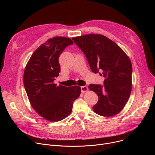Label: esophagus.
<instances>
[{
    "label": "esophagus",
    "instance_id": "esophagus-1",
    "mask_svg": "<svg viewBox=\"0 0 155 155\" xmlns=\"http://www.w3.org/2000/svg\"><path fill=\"white\" fill-rule=\"evenodd\" d=\"M87 90H88L87 86H81V93H84V92L87 91Z\"/></svg>",
    "mask_w": 155,
    "mask_h": 155
}]
</instances>
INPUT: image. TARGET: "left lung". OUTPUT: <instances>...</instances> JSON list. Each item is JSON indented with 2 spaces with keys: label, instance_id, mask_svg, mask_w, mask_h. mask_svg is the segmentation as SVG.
Returning a JSON list of instances; mask_svg holds the SVG:
<instances>
[{
  "label": "left lung",
  "instance_id": "8db88e82",
  "mask_svg": "<svg viewBox=\"0 0 155 155\" xmlns=\"http://www.w3.org/2000/svg\"><path fill=\"white\" fill-rule=\"evenodd\" d=\"M72 40L85 55L92 72L105 77L104 84L88 86L99 97L93 107L94 112L103 117L118 114L131 92L132 68L129 58L114 41L102 35L87 34Z\"/></svg>",
  "mask_w": 155,
  "mask_h": 155
}]
</instances>
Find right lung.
<instances>
[{"mask_svg":"<svg viewBox=\"0 0 155 155\" xmlns=\"http://www.w3.org/2000/svg\"><path fill=\"white\" fill-rule=\"evenodd\" d=\"M72 44L71 39L63 37L48 40L34 52L25 70L24 86L32 108L51 121H58L69 115L74 101L81 93L80 86L54 83L61 71L59 57Z\"/></svg>","mask_w":155,"mask_h":155,"instance_id":"right-lung-1","label":"right lung"}]
</instances>
